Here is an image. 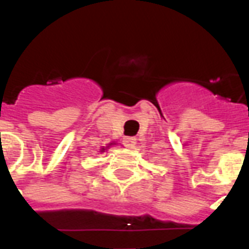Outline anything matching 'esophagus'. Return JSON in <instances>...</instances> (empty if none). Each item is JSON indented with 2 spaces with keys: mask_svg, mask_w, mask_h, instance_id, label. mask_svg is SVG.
<instances>
[{
  "mask_svg": "<svg viewBox=\"0 0 249 249\" xmlns=\"http://www.w3.org/2000/svg\"><path fill=\"white\" fill-rule=\"evenodd\" d=\"M123 142H124V144L126 147H134L137 140L134 137H125L124 140H123Z\"/></svg>",
  "mask_w": 249,
  "mask_h": 249,
  "instance_id": "1",
  "label": "esophagus"
}]
</instances>
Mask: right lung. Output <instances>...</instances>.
<instances>
[{
	"label": "right lung",
	"instance_id": "obj_1",
	"mask_svg": "<svg viewBox=\"0 0 249 249\" xmlns=\"http://www.w3.org/2000/svg\"><path fill=\"white\" fill-rule=\"evenodd\" d=\"M111 144H113V143H109V146H111ZM109 146H107V147H109ZM107 147H103V148H102V150H101V152H105L106 151V150H107Z\"/></svg>",
	"mask_w": 249,
	"mask_h": 249
}]
</instances>
